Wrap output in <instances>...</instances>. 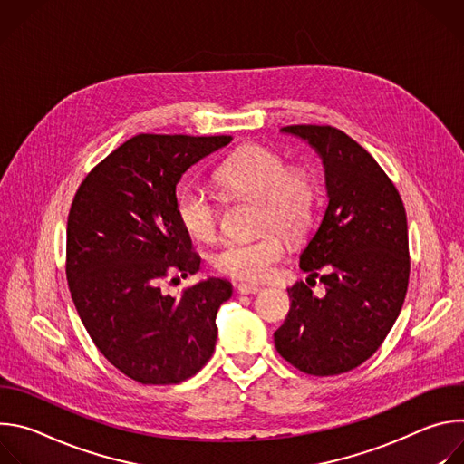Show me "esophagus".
Wrapping results in <instances>:
<instances>
[{"label": "esophagus", "instance_id": "obj_1", "mask_svg": "<svg viewBox=\"0 0 464 464\" xmlns=\"http://www.w3.org/2000/svg\"><path fill=\"white\" fill-rule=\"evenodd\" d=\"M262 288L260 286H256V285H238L237 286V292L238 294H242V295H253V294H258Z\"/></svg>", "mask_w": 464, "mask_h": 464}]
</instances>
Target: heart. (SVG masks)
I'll use <instances>...</instances> for the list:
<instances>
[{"mask_svg":"<svg viewBox=\"0 0 464 464\" xmlns=\"http://www.w3.org/2000/svg\"><path fill=\"white\" fill-rule=\"evenodd\" d=\"M215 179L231 200H258L256 226L258 231H266L253 240L226 244L213 256L215 270L246 283L270 279L286 255V240L280 234L301 240L314 226L319 202L315 174L306 167H290L270 147L249 143L217 169ZM176 215L196 240L211 244L220 237V208L202 188L183 187L176 196Z\"/></svg>","mask_w":464,"mask_h":464,"instance_id":"1","label":"heart"}]
</instances>
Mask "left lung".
I'll list each match as a JSON object with an SVG mask.
<instances>
[{"label": "left lung", "instance_id": "obj_1", "mask_svg": "<svg viewBox=\"0 0 464 464\" xmlns=\"http://www.w3.org/2000/svg\"><path fill=\"white\" fill-rule=\"evenodd\" d=\"M321 156L328 208L301 253V270L319 276L324 297L303 281L288 288L277 353L301 372L334 376L356 369L383 343L410 283L408 218L402 198L376 160L328 124H292Z\"/></svg>", "mask_w": 464, "mask_h": 464}]
</instances>
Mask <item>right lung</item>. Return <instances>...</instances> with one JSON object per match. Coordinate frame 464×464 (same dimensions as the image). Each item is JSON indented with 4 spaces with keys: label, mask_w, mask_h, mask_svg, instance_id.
<instances>
[{
    "label": "right lung",
    "mask_w": 464,
    "mask_h": 464,
    "mask_svg": "<svg viewBox=\"0 0 464 464\" xmlns=\"http://www.w3.org/2000/svg\"><path fill=\"white\" fill-rule=\"evenodd\" d=\"M231 140L134 136L88 172L73 198L65 240L72 299L104 358L143 385L179 383L215 353L217 312L231 285L208 279L176 299L161 283L200 270L176 215V185Z\"/></svg>",
    "instance_id": "add662e5"
}]
</instances>
